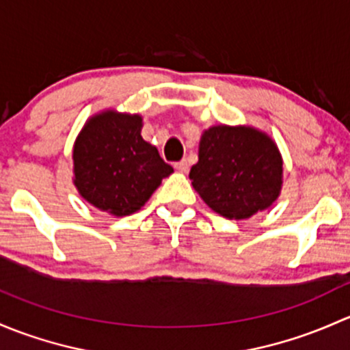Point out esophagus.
Here are the masks:
<instances>
[{
    "label": "esophagus",
    "instance_id": "1",
    "mask_svg": "<svg viewBox=\"0 0 350 350\" xmlns=\"http://www.w3.org/2000/svg\"><path fill=\"white\" fill-rule=\"evenodd\" d=\"M175 168L180 172V174H187L190 168V165L187 160H182V161H178V163H175Z\"/></svg>",
    "mask_w": 350,
    "mask_h": 350
}]
</instances>
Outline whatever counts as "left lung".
Segmentation results:
<instances>
[{"label":"left lung","instance_id":"left-lung-1","mask_svg":"<svg viewBox=\"0 0 350 350\" xmlns=\"http://www.w3.org/2000/svg\"><path fill=\"white\" fill-rule=\"evenodd\" d=\"M189 176L212 211L239 221L278 199L283 160L266 133L250 126H212L202 135L199 161Z\"/></svg>","mask_w":350,"mask_h":350}]
</instances>
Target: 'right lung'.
<instances>
[{
    "mask_svg": "<svg viewBox=\"0 0 350 350\" xmlns=\"http://www.w3.org/2000/svg\"><path fill=\"white\" fill-rule=\"evenodd\" d=\"M139 114L104 111L85 122L74 145V183L99 211L122 217L139 211L174 168L142 138Z\"/></svg>",
    "mask_w": 350,
    "mask_h": 350,
    "instance_id": "obj_1",
    "label": "right lung"
}]
</instances>
